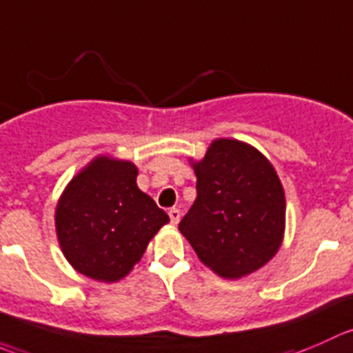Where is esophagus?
<instances>
[{"mask_svg": "<svg viewBox=\"0 0 353 353\" xmlns=\"http://www.w3.org/2000/svg\"><path fill=\"white\" fill-rule=\"evenodd\" d=\"M169 217H170V222H172V224H177V222H179V219H181V212H179V208H170L169 210Z\"/></svg>", "mask_w": 353, "mask_h": 353, "instance_id": "obj_1", "label": "esophagus"}]
</instances>
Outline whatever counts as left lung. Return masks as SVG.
<instances>
[{"mask_svg": "<svg viewBox=\"0 0 353 353\" xmlns=\"http://www.w3.org/2000/svg\"><path fill=\"white\" fill-rule=\"evenodd\" d=\"M194 174L196 200L179 231L201 262L228 279L265 265L285 231V191L274 167L245 143L217 139Z\"/></svg>", "mask_w": 353, "mask_h": 353, "instance_id": "8db88e82", "label": "left lung"}]
</instances>
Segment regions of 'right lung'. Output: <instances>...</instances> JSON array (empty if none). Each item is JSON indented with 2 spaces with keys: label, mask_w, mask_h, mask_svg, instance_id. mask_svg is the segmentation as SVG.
Returning <instances> with one entry per match:
<instances>
[{
  "label": "right lung",
  "mask_w": 353,
  "mask_h": 353,
  "mask_svg": "<svg viewBox=\"0 0 353 353\" xmlns=\"http://www.w3.org/2000/svg\"><path fill=\"white\" fill-rule=\"evenodd\" d=\"M138 169L97 159L75 176L57 207V234L72 268L112 283L124 278L169 215L136 186Z\"/></svg>",
  "instance_id": "1"
}]
</instances>
